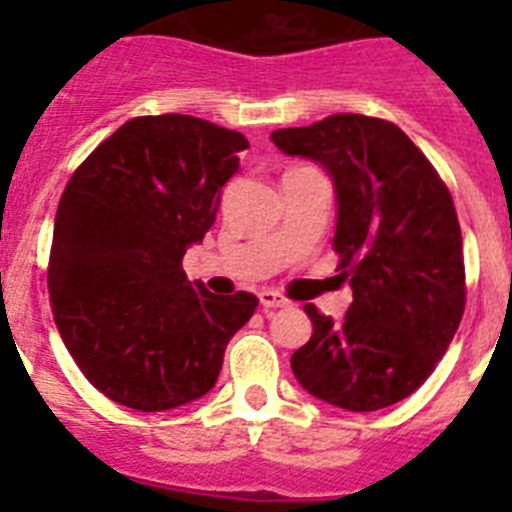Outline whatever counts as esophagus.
I'll return each instance as SVG.
<instances>
[{"label":"esophagus","instance_id":"esophagus-1","mask_svg":"<svg viewBox=\"0 0 512 512\" xmlns=\"http://www.w3.org/2000/svg\"><path fill=\"white\" fill-rule=\"evenodd\" d=\"M261 305L266 307V310H279V307H287L289 300L284 295H279V292H274V289H264L259 295Z\"/></svg>","mask_w":512,"mask_h":512}]
</instances>
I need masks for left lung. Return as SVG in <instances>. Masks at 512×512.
Returning a JSON list of instances; mask_svg holds the SVG:
<instances>
[{"mask_svg": "<svg viewBox=\"0 0 512 512\" xmlns=\"http://www.w3.org/2000/svg\"><path fill=\"white\" fill-rule=\"evenodd\" d=\"M287 156L323 166L336 189L338 271L354 302L333 320L305 305L312 336L292 372L312 397L372 413L413 395L464 315V251L454 200L397 125L330 115L271 133Z\"/></svg>", "mask_w": 512, "mask_h": 512, "instance_id": "8db88e82", "label": "left lung"}]
</instances>
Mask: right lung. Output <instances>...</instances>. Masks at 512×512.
<instances>
[{
    "mask_svg": "<svg viewBox=\"0 0 512 512\" xmlns=\"http://www.w3.org/2000/svg\"><path fill=\"white\" fill-rule=\"evenodd\" d=\"M246 148L241 133L200 117H133L63 189L53 318L81 374L112 402L161 413L200 400L259 305L248 292L215 297L182 269Z\"/></svg>",
    "mask_w": 512,
    "mask_h": 512,
    "instance_id": "right-lung-1",
    "label": "right lung"
}]
</instances>
